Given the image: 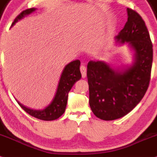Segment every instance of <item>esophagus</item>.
Returning <instances> with one entry per match:
<instances>
[{
	"label": "esophagus",
	"instance_id": "1",
	"mask_svg": "<svg viewBox=\"0 0 157 157\" xmlns=\"http://www.w3.org/2000/svg\"><path fill=\"white\" fill-rule=\"evenodd\" d=\"M80 71H81V73H82V78H85L86 75V69L85 66L82 64V65L80 66Z\"/></svg>",
	"mask_w": 157,
	"mask_h": 157
}]
</instances>
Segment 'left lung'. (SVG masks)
Here are the masks:
<instances>
[{
    "instance_id": "obj_1",
    "label": "left lung",
    "mask_w": 157,
    "mask_h": 157,
    "mask_svg": "<svg viewBox=\"0 0 157 157\" xmlns=\"http://www.w3.org/2000/svg\"><path fill=\"white\" fill-rule=\"evenodd\" d=\"M128 20L115 36L134 51V63L124 71L112 69L101 61L87 64L90 106L94 115L104 121L123 117L140 102L149 86L153 45L145 23L136 11L127 8Z\"/></svg>"
}]
</instances>
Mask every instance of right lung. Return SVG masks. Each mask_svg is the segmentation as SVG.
Returning <instances> with one entry per match:
<instances>
[{
  "label": "right lung",
  "instance_id": "right-lung-1",
  "mask_svg": "<svg viewBox=\"0 0 157 157\" xmlns=\"http://www.w3.org/2000/svg\"><path fill=\"white\" fill-rule=\"evenodd\" d=\"M34 8L25 9L18 14L12 24L14 25L18 20L24 17V16L28 15L35 11ZM80 61L75 60L67 64L63 70L62 75L59 82L56 95L51 104L48 106L43 110H34L26 108L19 102L18 104L21 106L24 111L28 114L36 117V118L42 120V121H53L63 115L65 111L67 106L68 93L71 90L72 86L77 81L82 78V74L80 72Z\"/></svg>",
  "mask_w": 157,
  "mask_h": 157
}]
</instances>
